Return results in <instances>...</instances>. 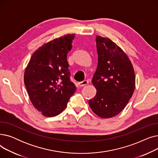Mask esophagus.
<instances>
[{
  "mask_svg": "<svg viewBox=\"0 0 158 158\" xmlns=\"http://www.w3.org/2000/svg\"><path fill=\"white\" fill-rule=\"evenodd\" d=\"M88 84V81L87 80H84V81H82L81 82H78V85L80 86H84L85 85H87Z\"/></svg>",
  "mask_w": 158,
  "mask_h": 158,
  "instance_id": "1",
  "label": "esophagus"
}]
</instances>
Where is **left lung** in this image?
Here are the masks:
<instances>
[{"mask_svg": "<svg viewBox=\"0 0 158 158\" xmlns=\"http://www.w3.org/2000/svg\"><path fill=\"white\" fill-rule=\"evenodd\" d=\"M97 68L92 79L96 95L88 103L98 117L108 118L120 113L135 88V73L126 54L108 38L96 36Z\"/></svg>", "mask_w": 158, "mask_h": 158, "instance_id": "1", "label": "left lung"}]
</instances>
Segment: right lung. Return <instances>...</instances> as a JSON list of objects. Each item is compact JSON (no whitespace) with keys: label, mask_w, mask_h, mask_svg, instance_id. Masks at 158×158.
Segmentation results:
<instances>
[{"label":"right lung","mask_w":158,"mask_h":158,"mask_svg":"<svg viewBox=\"0 0 158 158\" xmlns=\"http://www.w3.org/2000/svg\"><path fill=\"white\" fill-rule=\"evenodd\" d=\"M75 35L56 38L33 53L24 73V84L35 108L47 117L60 114L76 90L70 81L67 54Z\"/></svg>","instance_id":"add662e5"}]
</instances>
